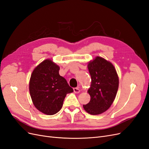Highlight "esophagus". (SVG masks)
Listing matches in <instances>:
<instances>
[{
	"instance_id": "34e87169",
	"label": "esophagus",
	"mask_w": 149,
	"mask_h": 149,
	"mask_svg": "<svg viewBox=\"0 0 149 149\" xmlns=\"http://www.w3.org/2000/svg\"><path fill=\"white\" fill-rule=\"evenodd\" d=\"M73 90H74V92L75 93H79V89L78 88H73Z\"/></svg>"
}]
</instances>
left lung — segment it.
<instances>
[{
    "label": "left lung",
    "instance_id": "1",
    "mask_svg": "<svg viewBox=\"0 0 149 149\" xmlns=\"http://www.w3.org/2000/svg\"><path fill=\"white\" fill-rule=\"evenodd\" d=\"M88 66L91 77L88 90L91 100L83 107L90 114H100L109 109L114 100L119 87L118 76L112 63L100 56Z\"/></svg>",
    "mask_w": 149,
    "mask_h": 149
}]
</instances>
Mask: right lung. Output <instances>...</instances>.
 <instances>
[{
	"label": "right lung",
	"instance_id": "add662e5",
	"mask_svg": "<svg viewBox=\"0 0 149 149\" xmlns=\"http://www.w3.org/2000/svg\"><path fill=\"white\" fill-rule=\"evenodd\" d=\"M60 67L52 60L42 62L33 70L29 84L30 96L37 109L47 115L59 111L67 94L73 89L59 74Z\"/></svg>",
	"mask_w": 149,
	"mask_h": 149
}]
</instances>
